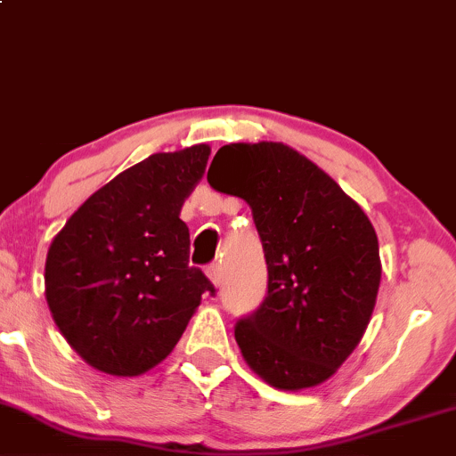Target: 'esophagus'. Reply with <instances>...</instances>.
I'll return each instance as SVG.
<instances>
[{"instance_id":"34e87169","label":"esophagus","mask_w":456,"mask_h":456,"mask_svg":"<svg viewBox=\"0 0 456 456\" xmlns=\"http://www.w3.org/2000/svg\"><path fill=\"white\" fill-rule=\"evenodd\" d=\"M207 275H208V278H211V282H213L215 286H219V284H222V280H224V275H222V265H219V263H213V265H208V269H207Z\"/></svg>"}]
</instances>
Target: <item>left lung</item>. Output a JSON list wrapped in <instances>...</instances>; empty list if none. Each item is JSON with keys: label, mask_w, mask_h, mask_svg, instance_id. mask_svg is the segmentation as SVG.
<instances>
[{"label": "left lung", "mask_w": 456, "mask_h": 456, "mask_svg": "<svg viewBox=\"0 0 456 456\" xmlns=\"http://www.w3.org/2000/svg\"><path fill=\"white\" fill-rule=\"evenodd\" d=\"M207 181L249 204L267 263L263 304L234 325L245 362L278 390L319 386L351 355L375 308L381 263L370 219L278 142L222 146Z\"/></svg>", "instance_id": "1"}]
</instances>
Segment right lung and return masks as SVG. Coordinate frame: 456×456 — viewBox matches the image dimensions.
Here are the masks:
<instances>
[{
    "instance_id": "obj_1",
    "label": "right lung",
    "mask_w": 456,
    "mask_h": 456,
    "mask_svg": "<svg viewBox=\"0 0 456 456\" xmlns=\"http://www.w3.org/2000/svg\"><path fill=\"white\" fill-rule=\"evenodd\" d=\"M211 148L157 152L111 178L51 243L45 295L69 345L107 375L135 377L170 355L211 280L189 267L178 215Z\"/></svg>"
}]
</instances>
